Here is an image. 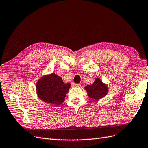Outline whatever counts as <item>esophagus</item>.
Listing matches in <instances>:
<instances>
[{
    "label": "esophagus",
    "instance_id": "1",
    "mask_svg": "<svg viewBox=\"0 0 148 148\" xmlns=\"http://www.w3.org/2000/svg\"><path fill=\"white\" fill-rule=\"evenodd\" d=\"M72 86H74V87H79V84H76V83H73L72 84Z\"/></svg>",
    "mask_w": 148,
    "mask_h": 148
}]
</instances>
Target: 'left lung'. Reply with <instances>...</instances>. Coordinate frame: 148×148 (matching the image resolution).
Segmentation results:
<instances>
[{
	"instance_id": "obj_1",
	"label": "left lung",
	"mask_w": 148,
	"mask_h": 148,
	"mask_svg": "<svg viewBox=\"0 0 148 148\" xmlns=\"http://www.w3.org/2000/svg\"><path fill=\"white\" fill-rule=\"evenodd\" d=\"M84 89L86 90L89 97L92 98L93 101L103 98L108 92L107 85L103 83L99 78L96 79L93 83L85 86Z\"/></svg>"
}]
</instances>
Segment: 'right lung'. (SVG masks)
Wrapping results in <instances>:
<instances>
[{
    "mask_svg": "<svg viewBox=\"0 0 148 148\" xmlns=\"http://www.w3.org/2000/svg\"><path fill=\"white\" fill-rule=\"evenodd\" d=\"M70 87V83H64L62 79L53 73L41 77L36 84L38 97L45 102L56 105L64 101Z\"/></svg>",
    "mask_w": 148,
    "mask_h": 148,
    "instance_id": "add662e5",
    "label": "right lung"
}]
</instances>
